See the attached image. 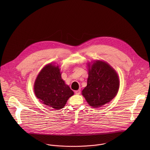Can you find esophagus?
<instances>
[{
  "instance_id": "34e87169",
  "label": "esophagus",
  "mask_w": 150,
  "mask_h": 150,
  "mask_svg": "<svg viewBox=\"0 0 150 150\" xmlns=\"http://www.w3.org/2000/svg\"><path fill=\"white\" fill-rule=\"evenodd\" d=\"M80 92H81V90L80 89H79V90H77V91H75V93L77 94V95L80 94Z\"/></svg>"
}]
</instances>
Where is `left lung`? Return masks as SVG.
I'll return each instance as SVG.
<instances>
[{"label":"left lung","mask_w":150,"mask_h":150,"mask_svg":"<svg viewBox=\"0 0 150 150\" xmlns=\"http://www.w3.org/2000/svg\"><path fill=\"white\" fill-rule=\"evenodd\" d=\"M88 66L87 86L82 95L92 107H100L110 102L117 94L120 80L115 70L106 62L96 61Z\"/></svg>","instance_id":"obj_1"}]
</instances>
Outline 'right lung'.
<instances>
[{
    "label": "right lung",
    "mask_w": 150,
    "mask_h": 150,
    "mask_svg": "<svg viewBox=\"0 0 150 150\" xmlns=\"http://www.w3.org/2000/svg\"><path fill=\"white\" fill-rule=\"evenodd\" d=\"M36 96L43 104L59 110L64 107L73 91L62 79L58 66L47 64L39 73L34 84Z\"/></svg>",
    "instance_id": "add662e5"
}]
</instances>
